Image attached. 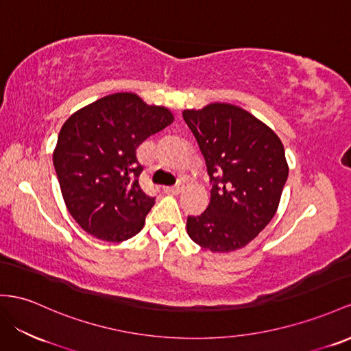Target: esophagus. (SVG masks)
<instances>
[{"label": "esophagus", "instance_id": "34e87169", "mask_svg": "<svg viewBox=\"0 0 351 351\" xmlns=\"http://www.w3.org/2000/svg\"><path fill=\"white\" fill-rule=\"evenodd\" d=\"M165 191H166L167 194H173V195L181 194V193L184 191V184H178V185H175V186H166Z\"/></svg>", "mask_w": 351, "mask_h": 351}]
</instances>
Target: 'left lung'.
<instances>
[{
  "label": "left lung",
  "mask_w": 351,
  "mask_h": 351,
  "mask_svg": "<svg viewBox=\"0 0 351 351\" xmlns=\"http://www.w3.org/2000/svg\"><path fill=\"white\" fill-rule=\"evenodd\" d=\"M213 186L186 232L210 252H234L250 243L277 212L289 166L280 138L243 108L213 102L184 110Z\"/></svg>",
  "instance_id": "left-lung-1"
}]
</instances>
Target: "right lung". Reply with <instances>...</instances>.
<instances>
[{"label":"right lung","mask_w":351,"mask_h":351,"mask_svg":"<svg viewBox=\"0 0 351 351\" xmlns=\"http://www.w3.org/2000/svg\"><path fill=\"white\" fill-rule=\"evenodd\" d=\"M166 106L136 93L104 96L62 125L53 165L71 217L93 237L120 243L142 230L156 203L141 188V143L172 124Z\"/></svg>","instance_id":"obj_1"}]
</instances>
